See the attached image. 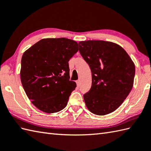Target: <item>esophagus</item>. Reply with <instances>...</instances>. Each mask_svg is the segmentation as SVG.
<instances>
[{"label":"esophagus","mask_w":151,"mask_h":151,"mask_svg":"<svg viewBox=\"0 0 151 151\" xmlns=\"http://www.w3.org/2000/svg\"><path fill=\"white\" fill-rule=\"evenodd\" d=\"M76 84H77V86H80V85H81V81H76Z\"/></svg>","instance_id":"1"}]
</instances>
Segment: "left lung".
<instances>
[{"label":"left lung","instance_id":"8db88e82","mask_svg":"<svg viewBox=\"0 0 151 151\" xmlns=\"http://www.w3.org/2000/svg\"><path fill=\"white\" fill-rule=\"evenodd\" d=\"M78 45L92 73L91 89L84 95L86 106L95 115L111 113L133 87L134 63L123 48L110 41L88 40Z\"/></svg>","mask_w":151,"mask_h":151}]
</instances>
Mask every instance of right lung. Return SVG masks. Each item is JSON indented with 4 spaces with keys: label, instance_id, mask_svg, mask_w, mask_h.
<instances>
[{
    "label": "right lung",
    "instance_id": "right-lung-1",
    "mask_svg": "<svg viewBox=\"0 0 151 151\" xmlns=\"http://www.w3.org/2000/svg\"><path fill=\"white\" fill-rule=\"evenodd\" d=\"M76 41L47 38L25 51L21 59V81L28 99L45 113L65 108L76 83L69 81V61L78 52Z\"/></svg>",
    "mask_w": 151,
    "mask_h": 151
}]
</instances>
